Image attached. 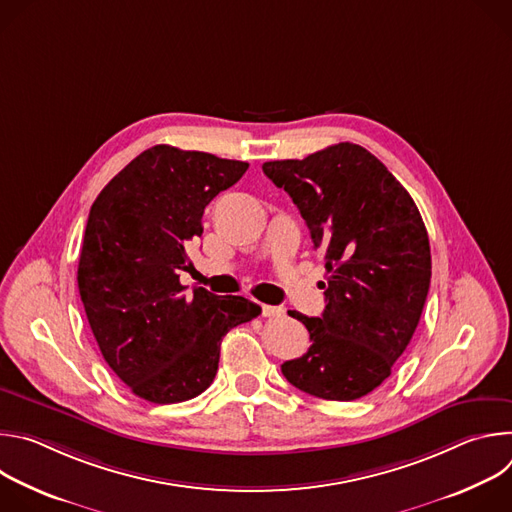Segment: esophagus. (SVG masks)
Returning a JSON list of instances; mask_svg holds the SVG:
<instances>
[{"label": "esophagus", "instance_id": "obj_1", "mask_svg": "<svg viewBox=\"0 0 512 512\" xmlns=\"http://www.w3.org/2000/svg\"><path fill=\"white\" fill-rule=\"evenodd\" d=\"M261 312H263L265 318H279V316H283V308H279V306H267V304H263V306H261Z\"/></svg>", "mask_w": 512, "mask_h": 512}]
</instances>
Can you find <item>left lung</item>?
Masks as SVG:
<instances>
[{
  "instance_id": "1",
  "label": "left lung",
  "mask_w": 512,
  "mask_h": 512,
  "mask_svg": "<svg viewBox=\"0 0 512 512\" xmlns=\"http://www.w3.org/2000/svg\"><path fill=\"white\" fill-rule=\"evenodd\" d=\"M263 172L300 208L328 273L320 318L287 312L312 344L281 373L320 399L369 395L391 375L423 312L431 253L421 214L385 164L356 143L265 162Z\"/></svg>"
}]
</instances>
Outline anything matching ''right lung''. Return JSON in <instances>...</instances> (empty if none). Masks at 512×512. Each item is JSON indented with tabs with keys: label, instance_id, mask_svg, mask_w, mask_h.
<instances>
[{
	"label": "right lung",
	"instance_id": "obj_1",
	"mask_svg": "<svg viewBox=\"0 0 512 512\" xmlns=\"http://www.w3.org/2000/svg\"><path fill=\"white\" fill-rule=\"evenodd\" d=\"M247 162L154 145L91 206L79 259L87 320L113 373L133 395L182 403L210 387L225 334L261 314L241 296L184 294L186 245L206 204L241 180Z\"/></svg>",
	"mask_w": 512,
	"mask_h": 512
}]
</instances>
